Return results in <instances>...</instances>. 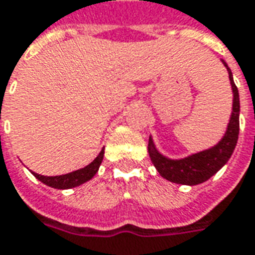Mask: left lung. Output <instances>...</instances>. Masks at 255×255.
Here are the masks:
<instances>
[{
    "label": "left lung",
    "mask_w": 255,
    "mask_h": 255,
    "mask_svg": "<svg viewBox=\"0 0 255 255\" xmlns=\"http://www.w3.org/2000/svg\"><path fill=\"white\" fill-rule=\"evenodd\" d=\"M224 67L227 68L232 88V113L229 117L228 125L221 140L213 147L191 153L188 156L173 159L160 152L153 142L152 136L148 140V153L153 166L160 176L167 181L182 184V185H198L207 181L213 177L221 167L227 165L229 158L232 156L234 149L238 144L239 137V115H240V102L239 92L234 82V75L228 67V64L221 60Z\"/></svg>",
    "instance_id": "left-lung-1"
}]
</instances>
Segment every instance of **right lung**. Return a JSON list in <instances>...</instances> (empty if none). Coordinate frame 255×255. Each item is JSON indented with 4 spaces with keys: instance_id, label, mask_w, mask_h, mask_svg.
Wrapping results in <instances>:
<instances>
[{
    "instance_id": "obj_1",
    "label": "right lung",
    "mask_w": 255,
    "mask_h": 255,
    "mask_svg": "<svg viewBox=\"0 0 255 255\" xmlns=\"http://www.w3.org/2000/svg\"><path fill=\"white\" fill-rule=\"evenodd\" d=\"M103 158H104V148H103L100 153L95 158L93 162H90L89 165L85 166L82 169L78 170H74L71 173H67V174H61V176H42V174H38L31 171L35 178H38L41 182H44L45 185L52 187L56 189H70L75 188L82 185L86 181L92 180L95 174L99 171V167L102 165Z\"/></svg>"
}]
</instances>
